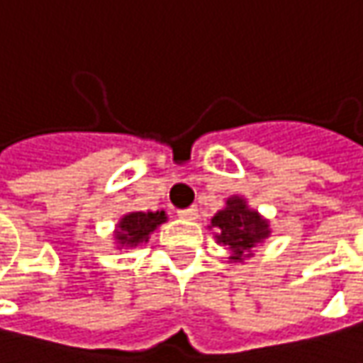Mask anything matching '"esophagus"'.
<instances>
[{"mask_svg": "<svg viewBox=\"0 0 363 363\" xmlns=\"http://www.w3.org/2000/svg\"><path fill=\"white\" fill-rule=\"evenodd\" d=\"M179 218H182V220H197V218H199V213H197V207L179 209Z\"/></svg>", "mask_w": 363, "mask_h": 363, "instance_id": "obj_1", "label": "esophagus"}]
</instances>
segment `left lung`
I'll list each match as a JSON object with an SVG mask.
<instances>
[{"mask_svg": "<svg viewBox=\"0 0 363 363\" xmlns=\"http://www.w3.org/2000/svg\"><path fill=\"white\" fill-rule=\"evenodd\" d=\"M211 228L216 230V240L234 250V261H242L245 252H250V248L269 236V225L240 197L228 199L225 209L211 220Z\"/></svg>", "mask_w": 363, "mask_h": 363, "instance_id": "obj_1", "label": "left lung"}]
</instances>
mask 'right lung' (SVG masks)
<instances>
[{"label":"right lung","mask_w":363,"mask_h":363,"mask_svg":"<svg viewBox=\"0 0 363 363\" xmlns=\"http://www.w3.org/2000/svg\"><path fill=\"white\" fill-rule=\"evenodd\" d=\"M166 222V213L164 211H135L129 213L121 220L117 230L118 245L123 246H138L139 242L147 240V236L162 224Z\"/></svg>","instance_id":"add662e5"}]
</instances>
